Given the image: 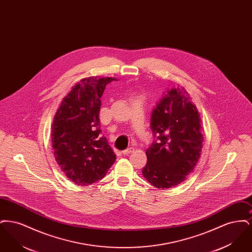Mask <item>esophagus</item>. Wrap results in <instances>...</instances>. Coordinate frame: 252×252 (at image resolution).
<instances>
[{
    "label": "esophagus",
    "mask_w": 252,
    "mask_h": 252,
    "mask_svg": "<svg viewBox=\"0 0 252 252\" xmlns=\"http://www.w3.org/2000/svg\"><path fill=\"white\" fill-rule=\"evenodd\" d=\"M132 151H133V148L129 147V148H127V149H126V150L122 151V153H123V155H125V156H127L128 154H130V153H131Z\"/></svg>",
    "instance_id": "esophagus-1"
}]
</instances>
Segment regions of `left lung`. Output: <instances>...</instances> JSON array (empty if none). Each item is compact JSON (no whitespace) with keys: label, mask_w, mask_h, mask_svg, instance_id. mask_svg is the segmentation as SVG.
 <instances>
[{"label":"left lung","mask_w":252,"mask_h":252,"mask_svg":"<svg viewBox=\"0 0 252 252\" xmlns=\"http://www.w3.org/2000/svg\"><path fill=\"white\" fill-rule=\"evenodd\" d=\"M150 127L154 141L142 173L158 189L177 186L192 173L203 145L200 115L186 90L168 89L152 111Z\"/></svg>","instance_id":"1"}]
</instances>
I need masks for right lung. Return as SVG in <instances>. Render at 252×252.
I'll use <instances>...</instances> for the list:
<instances>
[{
  "label": "right lung",
  "mask_w": 252,
  "mask_h": 252,
  "mask_svg": "<svg viewBox=\"0 0 252 252\" xmlns=\"http://www.w3.org/2000/svg\"><path fill=\"white\" fill-rule=\"evenodd\" d=\"M112 77H88L64 97L52 125V144L58 164L68 179L90 185L105 177L116 155L101 136V96Z\"/></svg>",
  "instance_id": "obj_1"
}]
</instances>
